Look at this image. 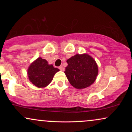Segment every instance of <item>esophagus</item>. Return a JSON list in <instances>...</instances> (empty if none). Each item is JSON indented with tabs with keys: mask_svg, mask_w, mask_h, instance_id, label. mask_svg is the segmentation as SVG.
<instances>
[{
	"mask_svg": "<svg viewBox=\"0 0 132 132\" xmlns=\"http://www.w3.org/2000/svg\"><path fill=\"white\" fill-rule=\"evenodd\" d=\"M59 69H60L61 71H64V67H63V66H60V67H59Z\"/></svg>",
	"mask_w": 132,
	"mask_h": 132,
	"instance_id": "1",
	"label": "esophagus"
}]
</instances>
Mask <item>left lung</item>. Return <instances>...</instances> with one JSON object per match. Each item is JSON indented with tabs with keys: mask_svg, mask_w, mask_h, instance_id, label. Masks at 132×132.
Here are the masks:
<instances>
[{
	"mask_svg": "<svg viewBox=\"0 0 132 132\" xmlns=\"http://www.w3.org/2000/svg\"><path fill=\"white\" fill-rule=\"evenodd\" d=\"M64 73L70 84L75 88L82 89L92 85L98 75V66L89 54H77L66 61Z\"/></svg>",
	"mask_w": 132,
	"mask_h": 132,
	"instance_id": "1",
	"label": "left lung"
}]
</instances>
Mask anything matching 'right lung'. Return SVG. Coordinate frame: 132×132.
<instances>
[{"mask_svg": "<svg viewBox=\"0 0 132 132\" xmlns=\"http://www.w3.org/2000/svg\"><path fill=\"white\" fill-rule=\"evenodd\" d=\"M60 69L49 64L45 59L39 57L30 64L27 70L29 81L39 88L46 87L52 81L54 75Z\"/></svg>", "mask_w": 132, "mask_h": 132, "instance_id": "obj_1", "label": "right lung"}]
</instances>
